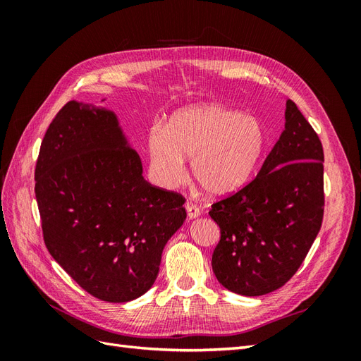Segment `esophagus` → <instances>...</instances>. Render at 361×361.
Returning a JSON list of instances; mask_svg holds the SVG:
<instances>
[{"label": "esophagus", "instance_id": "esophagus-1", "mask_svg": "<svg viewBox=\"0 0 361 361\" xmlns=\"http://www.w3.org/2000/svg\"><path fill=\"white\" fill-rule=\"evenodd\" d=\"M185 209H187V214H188V218L190 220H192V218H197L200 215V209L199 206L192 203V202H187L185 203Z\"/></svg>", "mask_w": 361, "mask_h": 361}]
</instances>
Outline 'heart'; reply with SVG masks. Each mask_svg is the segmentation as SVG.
I'll return each instance as SVG.
<instances>
[{
	"label": "heart",
	"mask_w": 361,
	"mask_h": 361,
	"mask_svg": "<svg viewBox=\"0 0 361 361\" xmlns=\"http://www.w3.org/2000/svg\"><path fill=\"white\" fill-rule=\"evenodd\" d=\"M265 143V129L255 116L223 105L183 108L166 126L149 129V173L159 187L174 188L185 178L183 157H191V173L200 187L211 195H226L248 182Z\"/></svg>",
	"instance_id": "obj_1"
}]
</instances>
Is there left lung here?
I'll use <instances>...</instances> for the list:
<instances>
[{"instance_id":"8db88e82","label":"left lung","mask_w":361,"mask_h":361,"mask_svg":"<svg viewBox=\"0 0 361 361\" xmlns=\"http://www.w3.org/2000/svg\"><path fill=\"white\" fill-rule=\"evenodd\" d=\"M285 117V130L257 176L209 211L221 233L214 274L226 289L245 297L286 285L322 226V143L290 99Z\"/></svg>"}]
</instances>
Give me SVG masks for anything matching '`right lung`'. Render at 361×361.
Masks as SVG:
<instances>
[{"label": "right lung", "mask_w": 361, "mask_h": 361, "mask_svg": "<svg viewBox=\"0 0 361 361\" xmlns=\"http://www.w3.org/2000/svg\"><path fill=\"white\" fill-rule=\"evenodd\" d=\"M43 241L93 297L138 298L187 218L179 192L150 185L113 111L71 101L51 122L36 162Z\"/></svg>", "instance_id": "add662e5"}]
</instances>
